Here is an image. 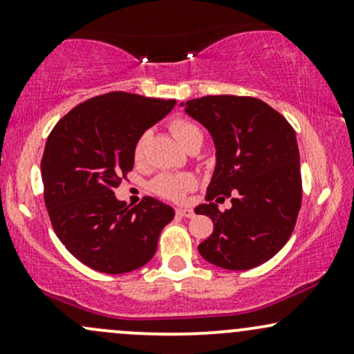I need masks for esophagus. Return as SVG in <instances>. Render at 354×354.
Returning <instances> with one entry per match:
<instances>
[{"mask_svg":"<svg viewBox=\"0 0 354 354\" xmlns=\"http://www.w3.org/2000/svg\"><path fill=\"white\" fill-rule=\"evenodd\" d=\"M176 214H178V216H183V218H193L194 211L188 209V208H176Z\"/></svg>","mask_w":354,"mask_h":354,"instance_id":"34e87169","label":"esophagus"}]
</instances>
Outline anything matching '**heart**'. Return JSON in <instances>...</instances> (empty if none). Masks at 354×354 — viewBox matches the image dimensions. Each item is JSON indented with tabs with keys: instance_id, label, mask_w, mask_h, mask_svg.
Wrapping results in <instances>:
<instances>
[{
	"instance_id": "obj_1",
	"label": "heart",
	"mask_w": 354,
	"mask_h": 354,
	"mask_svg": "<svg viewBox=\"0 0 354 354\" xmlns=\"http://www.w3.org/2000/svg\"><path fill=\"white\" fill-rule=\"evenodd\" d=\"M169 129L180 143L185 146L186 149L191 145L196 143L198 140H203L201 129L198 128L193 121L186 120V118H176L169 123ZM148 133H143L136 140L135 149H133V156L136 161H141L145 158L146 151V143H148ZM196 186V178L189 173H181V174H169L163 173L160 176H156L151 181V191L158 196L165 198V200L171 201H180L185 198L186 193H189L191 189H194Z\"/></svg>"
}]
</instances>
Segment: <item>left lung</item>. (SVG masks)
<instances>
[{"label":"left lung","mask_w":354,"mask_h":354,"mask_svg":"<svg viewBox=\"0 0 354 354\" xmlns=\"http://www.w3.org/2000/svg\"><path fill=\"white\" fill-rule=\"evenodd\" d=\"M185 109L208 129L216 146L208 203L194 208L213 219L214 230L198 251L214 266L251 270L286 245L301 208L293 126L251 96H203L186 101ZM225 197H231L234 206L219 212L216 203Z\"/></svg>","instance_id":"left-lung-1"}]
</instances>
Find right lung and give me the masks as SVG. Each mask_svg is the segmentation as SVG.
<instances>
[{
    "instance_id": "obj_1",
    "label": "right lung",
    "mask_w": 354,
    "mask_h": 354,
    "mask_svg": "<svg viewBox=\"0 0 354 354\" xmlns=\"http://www.w3.org/2000/svg\"><path fill=\"white\" fill-rule=\"evenodd\" d=\"M174 104L111 91L80 103L51 129L41 160L44 205L56 236L83 265L121 274L156 253L174 209L151 196L131 208L115 189L133 169L138 138Z\"/></svg>"
}]
</instances>
